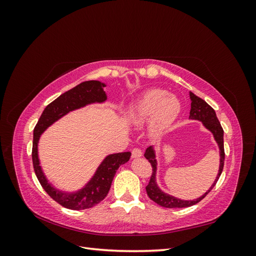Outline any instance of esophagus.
Masks as SVG:
<instances>
[{
    "mask_svg": "<svg viewBox=\"0 0 256 256\" xmlns=\"http://www.w3.org/2000/svg\"><path fill=\"white\" fill-rule=\"evenodd\" d=\"M142 156V150L138 147H134L132 150V158H140Z\"/></svg>",
    "mask_w": 256,
    "mask_h": 256,
    "instance_id": "34e87169",
    "label": "esophagus"
}]
</instances>
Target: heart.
<instances>
[{
  "mask_svg": "<svg viewBox=\"0 0 256 256\" xmlns=\"http://www.w3.org/2000/svg\"><path fill=\"white\" fill-rule=\"evenodd\" d=\"M180 110V104L174 96L168 95L166 90L154 88L145 92L130 108L128 115L134 124H142L152 118V128L160 131L171 125Z\"/></svg>",
  "mask_w": 256,
  "mask_h": 256,
  "instance_id": "1",
  "label": "heart"
}]
</instances>
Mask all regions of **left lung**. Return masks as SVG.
<instances>
[{
    "instance_id": "8db88e82",
    "label": "left lung",
    "mask_w": 256,
    "mask_h": 256,
    "mask_svg": "<svg viewBox=\"0 0 256 256\" xmlns=\"http://www.w3.org/2000/svg\"><path fill=\"white\" fill-rule=\"evenodd\" d=\"M190 99H191V110H190L189 118L191 120H198L202 122L204 124V126L208 130L212 131L214 136V140L219 145V148H220L219 173H218V175H216V180L212 184V187L209 188L208 191L205 192V194L194 200H182L176 198L171 196L168 194H166V193H164L158 188V186L156 184V168H157L156 164L157 162H156V159H154V152L152 150V147L150 146L146 150L144 156L147 160L150 161V164L152 168V174L150 176L148 184L146 186V192H147V196H148V198L150 200H152L154 203H157L158 205H160L162 207H166V208H184V207H190V206L198 204L208 194L209 192L212 191V189L216 186V182H218L219 177L223 171L226 154H224L223 129H222L221 124H220L218 118H216L214 110L205 102V100L198 97L196 95L193 94L192 92H190Z\"/></svg>"
}]
</instances>
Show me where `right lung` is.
<instances>
[{
    "label": "right lung",
    "mask_w": 256,
    "mask_h": 256,
    "mask_svg": "<svg viewBox=\"0 0 256 256\" xmlns=\"http://www.w3.org/2000/svg\"><path fill=\"white\" fill-rule=\"evenodd\" d=\"M106 85L99 81H85L76 85V88L69 90L62 94L56 100L49 104L38 120L34 128L32 160L35 174L40 180L42 187L48 194L56 200V203L65 208L72 210H81V209L92 208L108 196L111 188V184L118 168L130 159L131 152H118L109 154L102 164L99 166L96 174L90 182L85 186V188L76 193H63L54 189L46 180L42 171L38 160L37 145L40 134L62 116L67 114L69 111L79 109L85 104L92 102H102L106 99L104 88Z\"/></svg>",
    "instance_id": "1"
}]
</instances>
